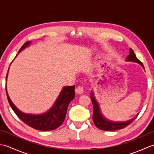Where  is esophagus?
<instances>
[{
	"label": "esophagus",
	"instance_id": "obj_1",
	"mask_svg": "<svg viewBox=\"0 0 154 154\" xmlns=\"http://www.w3.org/2000/svg\"><path fill=\"white\" fill-rule=\"evenodd\" d=\"M83 87L81 86L77 87L76 89H75V92H76L77 94H82L83 93Z\"/></svg>",
	"mask_w": 154,
	"mask_h": 154
}]
</instances>
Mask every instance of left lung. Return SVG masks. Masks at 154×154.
Instances as JSON below:
<instances>
[{
    "label": "left lung",
    "mask_w": 154,
    "mask_h": 154,
    "mask_svg": "<svg viewBox=\"0 0 154 154\" xmlns=\"http://www.w3.org/2000/svg\"><path fill=\"white\" fill-rule=\"evenodd\" d=\"M127 61H133V62H136V63H138L140 64L143 67V65L140 61L138 58L136 57V55L132 49H130V54L128 55L127 57L126 58ZM91 99L92 101L93 105V122L98 128H99L102 130H104V131H113V130H118L120 129L124 128L128 126L129 124H131L134 120L136 117L134 118L133 119L126 121V122H112V121H109L104 119V116L101 114L99 104H98L97 102L96 101L95 99L93 96V92L91 91Z\"/></svg>",
    "instance_id": "8db88e82"
}]
</instances>
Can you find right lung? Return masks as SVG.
<instances>
[{
  "mask_svg": "<svg viewBox=\"0 0 154 154\" xmlns=\"http://www.w3.org/2000/svg\"><path fill=\"white\" fill-rule=\"evenodd\" d=\"M30 43V41L26 42L20 49L18 53L24 50L26 47L28 46ZM7 75L8 73L6 79L7 78ZM6 92L10 105L20 119L26 124L28 126L35 130L49 131V130H53L57 128L64 122L69 104L75 98V85L63 87L51 109L47 112L40 114V115L28 114L21 112L12 103L7 93L6 88Z\"/></svg>",
  "mask_w": 154,
  "mask_h": 154,
  "instance_id": "add662e5",
  "label": "right lung"
}]
</instances>
